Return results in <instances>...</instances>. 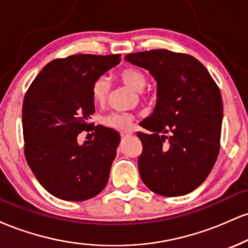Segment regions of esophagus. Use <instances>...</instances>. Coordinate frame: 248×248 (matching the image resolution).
Returning <instances> with one entry per match:
<instances>
[{"label": "esophagus", "mask_w": 248, "mask_h": 248, "mask_svg": "<svg viewBox=\"0 0 248 248\" xmlns=\"http://www.w3.org/2000/svg\"><path fill=\"white\" fill-rule=\"evenodd\" d=\"M132 134H133V130H132V129L121 130V136H122V138H127V136L132 135Z\"/></svg>", "instance_id": "1"}]
</instances>
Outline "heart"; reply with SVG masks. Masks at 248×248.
Returning <instances> with one entry per match:
<instances>
[{
  "label": "heart",
  "mask_w": 248,
  "mask_h": 248,
  "mask_svg": "<svg viewBox=\"0 0 248 248\" xmlns=\"http://www.w3.org/2000/svg\"><path fill=\"white\" fill-rule=\"evenodd\" d=\"M119 79L136 92H141L147 84V76L143 71L136 67H124L118 73ZM109 93V81L105 77H100L92 85V98L96 105L105 104ZM133 116L127 113H110L104 118V124L114 129H127L132 122Z\"/></svg>",
  "instance_id": "obj_1"
}]
</instances>
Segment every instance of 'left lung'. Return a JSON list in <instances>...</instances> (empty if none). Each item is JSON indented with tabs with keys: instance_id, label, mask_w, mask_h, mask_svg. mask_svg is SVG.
<instances>
[{
	"instance_id": "obj_1",
	"label": "left lung",
	"mask_w": 248,
	"mask_h": 248,
	"mask_svg": "<svg viewBox=\"0 0 248 248\" xmlns=\"http://www.w3.org/2000/svg\"><path fill=\"white\" fill-rule=\"evenodd\" d=\"M126 62L149 71L157 84L154 112L138 133L139 171L157 195L176 197L201 186L217 161L223 101L209 71L195 57L168 50L129 53Z\"/></svg>"
}]
</instances>
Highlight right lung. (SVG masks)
Instances as JSON below:
<instances>
[{
    "instance_id": "right-lung-1",
    "label": "right lung",
    "mask_w": 248,
    "mask_h": 248,
    "mask_svg": "<svg viewBox=\"0 0 248 248\" xmlns=\"http://www.w3.org/2000/svg\"><path fill=\"white\" fill-rule=\"evenodd\" d=\"M120 55H73L55 59L30 85L22 108L24 154L43 187L57 198L81 202L106 186L120 134L92 126V85L120 62ZM93 140L79 145L82 130Z\"/></svg>"
}]
</instances>
